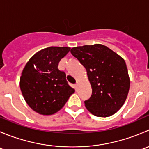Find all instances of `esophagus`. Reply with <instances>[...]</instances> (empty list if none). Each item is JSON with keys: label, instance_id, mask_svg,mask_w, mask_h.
Wrapping results in <instances>:
<instances>
[{"label": "esophagus", "instance_id": "esophagus-1", "mask_svg": "<svg viewBox=\"0 0 149 149\" xmlns=\"http://www.w3.org/2000/svg\"><path fill=\"white\" fill-rule=\"evenodd\" d=\"M78 86H79V82H77V83L75 84V88H76V89H77Z\"/></svg>", "mask_w": 149, "mask_h": 149}]
</instances>
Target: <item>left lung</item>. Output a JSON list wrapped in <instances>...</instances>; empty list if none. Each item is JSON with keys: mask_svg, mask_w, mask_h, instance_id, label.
I'll list each match as a JSON object with an SVG mask.
<instances>
[{"mask_svg": "<svg viewBox=\"0 0 149 149\" xmlns=\"http://www.w3.org/2000/svg\"><path fill=\"white\" fill-rule=\"evenodd\" d=\"M72 55L85 67L92 94L84 102L86 109L97 117L116 113L125 102L130 79L124 59L100 44L73 47Z\"/></svg>", "mask_w": 149, "mask_h": 149, "instance_id": "1", "label": "left lung"}]
</instances>
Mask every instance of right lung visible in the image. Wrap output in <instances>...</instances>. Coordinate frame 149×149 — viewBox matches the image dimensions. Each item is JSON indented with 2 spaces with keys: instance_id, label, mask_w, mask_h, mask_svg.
<instances>
[{
  "instance_id": "1",
  "label": "right lung",
  "mask_w": 149,
  "mask_h": 149,
  "mask_svg": "<svg viewBox=\"0 0 149 149\" xmlns=\"http://www.w3.org/2000/svg\"><path fill=\"white\" fill-rule=\"evenodd\" d=\"M70 48L49 47L33 55L20 78V88L27 104L41 115L55 113L65 105L75 89L68 85L66 74L58 63Z\"/></svg>"
}]
</instances>
